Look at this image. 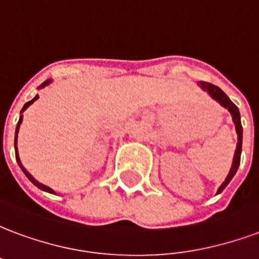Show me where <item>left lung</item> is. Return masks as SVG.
<instances>
[{
    "label": "left lung",
    "instance_id": "1",
    "mask_svg": "<svg viewBox=\"0 0 259 259\" xmlns=\"http://www.w3.org/2000/svg\"><path fill=\"white\" fill-rule=\"evenodd\" d=\"M200 85L201 89L204 91H206L215 101L219 102L223 108H226L229 112L232 113V118H233V122L234 124H236V132H237V147H236V152H234L233 165H232V168H230V172H229L226 180H225L222 183V186L218 189V194H219V193H222V191L225 190V187L229 185L230 180L233 179V176L236 175V172H237V169H239L240 157H241V144H243V127H241V122H240L239 108L236 107L233 102L230 101V98H229L218 85L211 84V83H208V81H200Z\"/></svg>",
    "mask_w": 259,
    "mask_h": 259
}]
</instances>
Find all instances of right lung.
Instances as JSON below:
<instances>
[{
	"mask_svg": "<svg viewBox=\"0 0 259 259\" xmlns=\"http://www.w3.org/2000/svg\"><path fill=\"white\" fill-rule=\"evenodd\" d=\"M50 83H51V80H46V81H44V83H42V84L40 85V89H41V87H46V85H48V84H50ZM37 98H38V96L34 97V98H33L31 101L26 102L25 107L22 108V111H20V112H23V111H25L26 108L29 107V105H31L33 102L36 101ZM22 119H23V116H20V118H19V122H18V126H16V132H15V155H16V161H18V163H19L20 169L23 170V174H25L26 176H27V179L30 180V182H31V183H33V185L37 186V187H38V189H41V190L47 191V193H53V194H55V191H54L53 189H50V187H47V186H44V185H41V183H38V182H37V180L34 179V178H33V176H31V175L29 174V172H27V170H26L25 168H23V165L20 163L19 154H18V150H16V139H18V132H19V126H20V123H22Z\"/></svg>",
	"mask_w": 259,
	"mask_h": 259,
	"instance_id": "1",
	"label": "right lung"
}]
</instances>
